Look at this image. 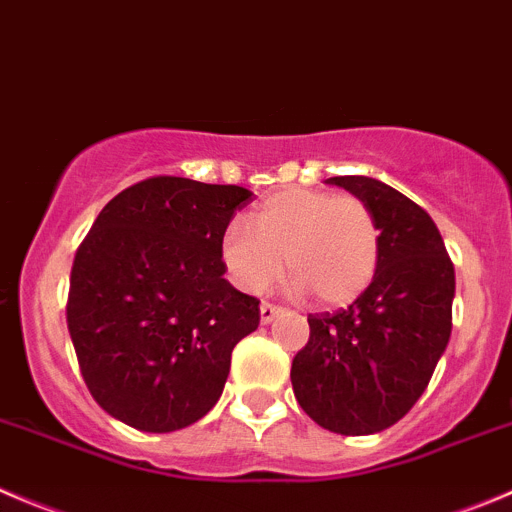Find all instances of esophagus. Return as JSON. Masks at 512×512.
<instances>
[{
  "mask_svg": "<svg viewBox=\"0 0 512 512\" xmlns=\"http://www.w3.org/2000/svg\"><path fill=\"white\" fill-rule=\"evenodd\" d=\"M280 312H285V307L272 305V302H262V305H260V320L267 325V322L275 320V317L280 315Z\"/></svg>",
  "mask_w": 512,
  "mask_h": 512,
  "instance_id": "esophagus-1",
  "label": "esophagus"
}]
</instances>
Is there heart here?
I'll return each mask as SVG.
<instances>
[{"mask_svg":"<svg viewBox=\"0 0 512 512\" xmlns=\"http://www.w3.org/2000/svg\"><path fill=\"white\" fill-rule=\"evenodd\" d=\"M220 255L245 292H265L280 277L285 255L292 290L310 292L322 307H340L375 277L380 227L362 197L287 187L252 212L250 227H227Z\"/></svg>","mask_w":512,"mask_h":512,"instance_id":"b5f03b06","label":"heart"}]
</instances>
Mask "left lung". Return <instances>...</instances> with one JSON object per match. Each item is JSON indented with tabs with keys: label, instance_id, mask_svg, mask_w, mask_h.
<instances>
[{
	"label": "left lung",
	"instance_id": "obj_1",
	"mask_svg": "<svg viewBox=\"0 0 512 512\" xmlns=\"http://www.w3.org/2000/svg\"><path fill=\"white\" fill-rule=\"evenodd\" d=\"M370 205L380 262L352 305L307 315L310 340L292 360L300 408L320 428L372 435L418 403L453 330L455 267L433 217L372 177H330Z\"/></svg>",
	"mask_w": 512,
	"mask_h": 512
}]
</instances>
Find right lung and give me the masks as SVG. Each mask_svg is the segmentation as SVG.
<instances>
[{
  "label": "right lung",
  "instance_id": "add662e5",
  "mask_svg": "<svg viewBox=\"0 0 512 512\" xmlns=\"http://www.w3.org/2000/svg\"><path fill=\"white\" fill-rule=\"evenodd\" d=\"M252 192L157 175L104 205L74 255L67 327L84 385L130 428L172 433L220 400L260 300L225 280L220 245Z\"/></svg>",
  "mask_w": 512,
  "mask_h": 512
}]
</instances>
